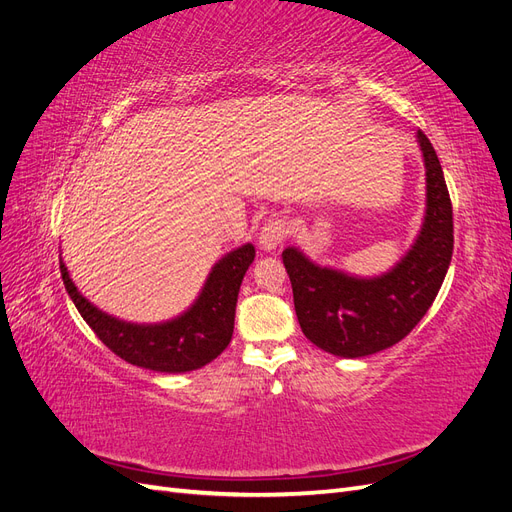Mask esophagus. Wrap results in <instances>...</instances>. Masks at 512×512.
<instances>
[{
  "instance_id": "1",
  "label": "esophagus",
  "mask_w": 512,
  "mask_h": 512,
  "mask_svg": "<svg viewBox=\"0 0 512 512\" xmlns=\"http://www.w3.org/2000/svg\"><path fill=\"white\" fill-rule=\"evenodd\" d=\"M288 237V224L282 218H271L260 228V235H258V243L262 250H275L277 245H282Z\"/></svg>"
}]
</instances>
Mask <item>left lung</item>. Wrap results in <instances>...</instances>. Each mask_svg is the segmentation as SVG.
<instances>
[{"label":"left lung","mask_w":512,"mask_h":512,"mask_svg":"<svg viewBox=\"0 0 512 512\" xmlns=\"http://www.w3.org/2000/svg\"><path fill=\"white\" fill-rule=\"evenodd\" d=\"M425 158L427 211L412 250L384 275L352 277L318 267L297 247L282 252L301 331L344 359L376 354L401 342L427 314L453 256V205L436 149L418 130Z\"/></svg>","instance_id":"8db88e82"}]
</instances>
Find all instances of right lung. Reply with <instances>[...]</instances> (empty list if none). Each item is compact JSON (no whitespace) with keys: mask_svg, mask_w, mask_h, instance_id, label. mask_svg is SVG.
I'll use <instances>...</instances> for the list:
<instances>
[{"mask_svg":"<svg viewBox=\"0 0 512 512\" xmlns=\"http://www.w3.org/2000/svg\"><path fill=\"white\" fill-rule=\"evenodd\" d=\"M254 256V245L245 243L215 262L194 305L162 324H132L100 312L76 290L64 260L59 269L79 314L108 350L136 367L183 374L211 363L230 344L239 288Z\"/></svg>","mask_w":512,"mask_h":512,"instance_id":"obj_1","label":"right lung"}]
</instances>
